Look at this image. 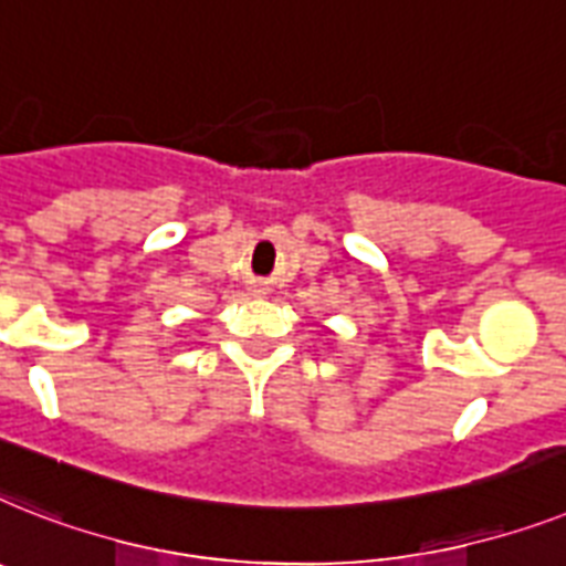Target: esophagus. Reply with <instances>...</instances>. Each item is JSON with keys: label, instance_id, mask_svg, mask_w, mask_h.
Here are the masks:
<instances>
[{"label": "esophagus", "instance_id": "esophagus-1", "mask_svg": "<svg viewBox=\"0 0 566 566\" xmlns=\"http://www.w3.org/2000/svg\"><path fill=\"white\" fill-rule=\"evenodd\" d=\"M256 292H260V289H256Z\"/></svg>", "mask_w": 566, "mask_h": 566}]
</instances>
